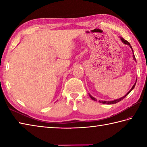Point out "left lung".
I'll list each match as a JSON object with an SVG mask.
<instances>
[{"label":"left lung","mask_w":147,"mask_h":147,"mask_svg":"<svg viewBox=\"0 0 147 147\" xmlns=\"http://www.w3.org/2000/svg\"><path fill=\"white\" fill-rule=\"evenodd\" d=\"M121 40H122V42H123L124 43H125V44H127V45H128L131 48V49H132V51H133V49H132V47H131V45H130V43L127 41V40H124L123 37H121ZM133 59L134 60H135V61H136V58H135V55H134V54H133ZM136 83L134 84V85L133 86V87L131 88V89L129 91L127 92V93H126V95H124V96H123V97H121V98H119V99H117V100H112V101H99V102H100V103H102V104H116V103H117V102H120V101H121L122 100H123V98H124L126 97V96L129 94V93L131 92V90L135 88V85H136ZM90 95V97H91V98L92 99V100H95V101H96V98H95L94 97H93V96H92L91 95Z\"/></svg>","instance_id":"8db88e82"}]
</instances>
